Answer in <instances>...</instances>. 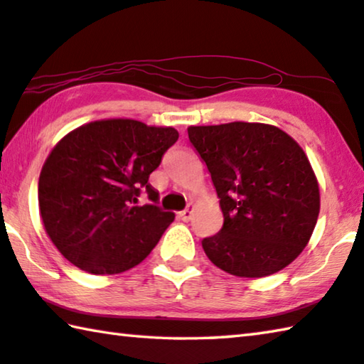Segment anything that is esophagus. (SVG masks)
Masks as SVG:
<instances>
[{"label": "esophagus", "instance_id": "obj_1", "mask_svg": "<svg viewBox=\"0 0 364 364\" xmlns=\"http://www.w3.org/2000/svg\"><path fill=\"white\" fill-rule=\"evenodd\" d=\"M193 213H194V208L193 207H188L186 210H183V211H180V220L181 221H191L193 220Z\"/></svg>", "mask_w": 364, "mask_h": 364}]
</instances>
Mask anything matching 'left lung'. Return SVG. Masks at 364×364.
<instances>
[{"instance_id":"8db88e82","label":"left lung","mask_w":364,"mask_h":364,"mask_svg":"<svg viewBox=\"0 0 364 364\" xmlns=\"http://www.w3.org/2000/svg\"><path fill=\"white\" fill-rule=\"evenodd\" d=\"M211 175L224 216L202 240L208 259L248 279L275 274L306 248L320 213L306 153L279 127L229 122L188 129Z\"/></svg>"}]
</instances>
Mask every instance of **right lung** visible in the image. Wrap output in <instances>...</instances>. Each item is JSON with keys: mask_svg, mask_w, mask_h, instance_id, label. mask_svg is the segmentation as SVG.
Instances as JSON below:
<instances>
[{"mask_svg": "<svg viewBox=\"0 0 364 364\" xmlns=\"http://www.w3.org/2000/svg\"><path fill=\"white\" fill-rule=\"evenodd\" d=\"M173 127L134 119L81 125L52 149L38 184L43 224L57 250L95 275L140 264L175 220L148 183L178 140ZM146 190L151 204L136 205Z\"/></svg>", "mask_w": 364, "mask_h": 364, "instance_id": "1", "label": "right lung"}]
</instances>
